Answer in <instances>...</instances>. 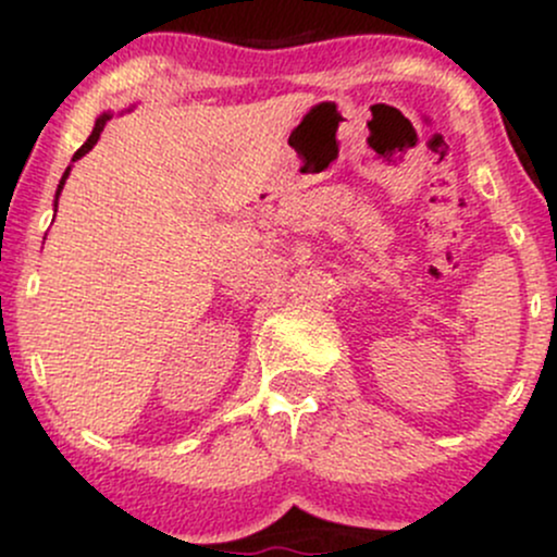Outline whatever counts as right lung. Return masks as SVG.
Returning <instances> with one entry per match:
<instances>
[{
    "label": "right lung",
    "mask_w": 557,
    "mask_h": 557,
    "mask_svg": "<svg viewBox=\"0 0 557 557\" xmlns=\"http://www.w3.org/2000/svg\"><path fill=\"white\" fill-rule=\"evenodd\" d=\"M107 120H112V114H110V112L99 114V120H96V125H94L91 136H88V140H86V144H83V146H81V149H78V151H75L73 162H75V159H81L83 154H88V151H91V149H94V144H96V140H99V136H101V131H104ZM67 175H70V168L65 170V175H62V181H60V185H57V198H60V194H62V185H65V181H67ZM54 207H57V201H54Z\"/></svg>",
    "instance_id": "add662e5"
}]
</instances>
